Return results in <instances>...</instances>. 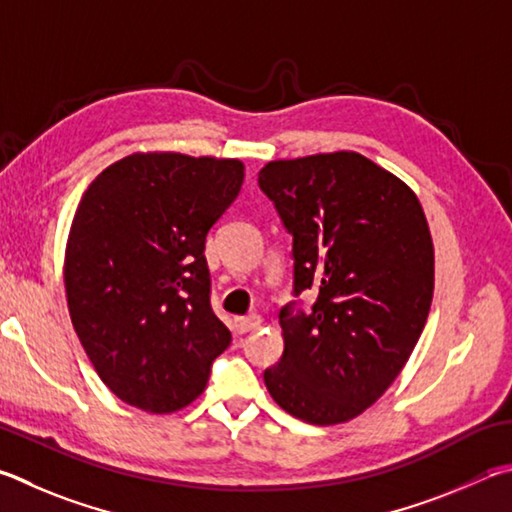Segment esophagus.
Instances as JSON below:
<instances>
[{"label": "esophagus", "instance_id": "esophagus-1", "mask_svg": "<svg viewBox=\"0 0 512 512\" xmlns=\"http://www.w3.org/2000/svg\"><path fill=\"white\" fill-rule=\"evenodd\" d=\"M259 327H262V318H259L257 313H250V315H244V318H237V331L239 333L255 331Z\"/></svg>", "mask_w": 512, "mask_h": 512}]
</instances>
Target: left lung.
<instances>
[{"label": "left lung", "mask_w": 512, "mask_h": 512, "mask_svg": "<svg viewBox=\"0 0 512 512\" xmlns=\"http://www.w3.org/2000/svg\"><path fill=\"white\" fill-rule=\"evenodd\" d=\"M259 188L293 235L284 353L264 371L284 412L336 425L374 405L421 338L434 293V244L410 185L358 152L271 161Z\"/></svg>", "instance_id": "1"}]
</instances>
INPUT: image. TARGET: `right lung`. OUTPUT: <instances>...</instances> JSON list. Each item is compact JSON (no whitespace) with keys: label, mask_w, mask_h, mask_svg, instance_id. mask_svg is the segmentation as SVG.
I'll return each mask as SVG.
<instances>
[{"label":"right lung","mask_w":512,"mask_h":512,"mask_svg":"<svg viewBox=\"0 0 512 512\" xmlns=\"http://www.w3.org/2000/svg\"><path fill=\"white\" fill-rule=\"evenodd\" d=\"M241 183L237 159L136 152L82 194L64 253L67 304L91 365L123 403L181 410L228 349L203 250Z\"/></svg>","instance_id":"right-lung-1"}]
</instances>
